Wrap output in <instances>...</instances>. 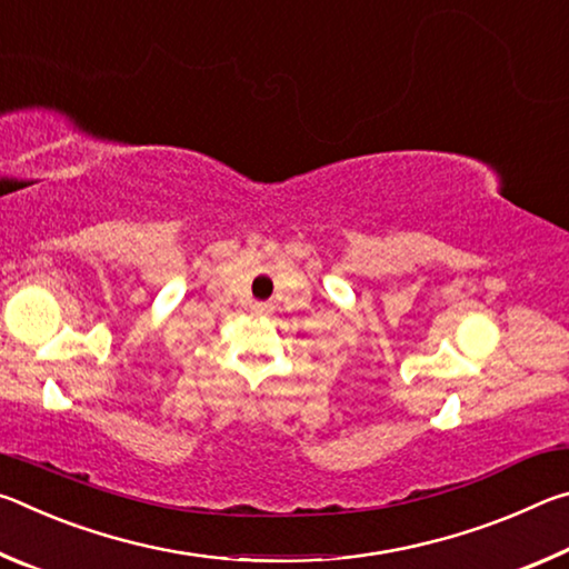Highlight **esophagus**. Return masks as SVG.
Wrapping results in <instances>:
<instances>
[{
	"instance_id": "34e87169",
	"label": "esophagus",
	"mask_w": 569,
	"mask_h": 569,
	"mask_svg": "<svg viewBox=\"0 0 569 569\" xmlns=\"http://www.w3.org/2000/svg\"><path fill=\"white\" fill-rule=\"evenodd\" d=\"M253 311L256 313H268V311H271V303H253Z\"/></svg>"
}]
</instances>
